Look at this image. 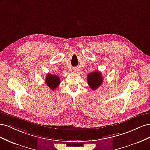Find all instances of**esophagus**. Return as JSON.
Returning a JSON list of instances; mask_svg holds the SVG:
<instances>
[{"label": "esophagus", "mask_w": 150, "mask_h": 150, "mask_svg": "<svg viewBox=\"0 0 150 150\" xmlns=\"http://www.w3.org/2000/svg\"><path fill=\"white\" fill-rule=\"evenodd\" d=\"M77 71H78V68L74 67L73 69H72V72H77Z\"/></svg>", "instance_id": "1"}]
</instances>
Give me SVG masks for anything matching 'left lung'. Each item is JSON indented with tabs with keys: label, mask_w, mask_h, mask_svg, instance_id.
Segmentation results:
<instances>
[{
	"label": "left lung",
	"mask_w": 150,
	"mask_h": 150,
	"mask_svg": "<svg viewBox=\"0 0 150 150\" xmlns=\"http://www.w3.org/2000/svg\"><path fill=\"white\" fill-rule=\"evenodd\" d=\"M103 81V76L100 71H95L88 75V84L93 90H96L101 85Z\"/></svg>",
	"instance_id": "8db88e82"
}]
</instances>
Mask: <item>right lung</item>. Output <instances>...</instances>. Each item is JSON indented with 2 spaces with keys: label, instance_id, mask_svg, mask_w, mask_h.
<instances>
[{
  "label": "right lung",
  "instance_id": "add662e5",
  "mask_svg": "<svg viewBox=\"0 0 150 150\" xmlns=\"http://www.w3.org/2000/svg\"><path fill=\"white\" fill-rule=\"evenodd\" d=\"M46 84L51 90H55L60 84V79L57 75L47 74L46 77Z\"/></svg>",
  "mask_w": 150,
  "mask_h": 150
}]
</instances>
